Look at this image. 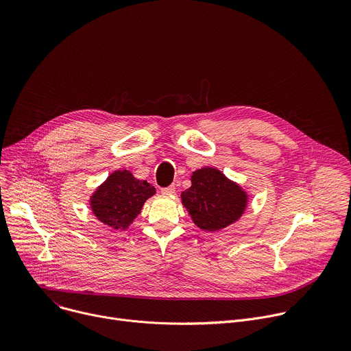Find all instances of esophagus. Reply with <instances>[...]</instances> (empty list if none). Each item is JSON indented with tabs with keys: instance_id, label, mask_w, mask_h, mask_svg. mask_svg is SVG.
<instances>
[{
	"instance_id": "esophagus-1",
	"label": "esophagus",
	"mask_w": 351,
	"mask_h": 351,
	"mask_svg": "<svg viewBox=\"0 0 351 351\" xmlns=\"http://www.w3.org/2000/svg\"><path fill=\"white\" fill-rule=\"evenodd\" d=\"M174 192H176V186H174V185H169V186L162 188V193H163V195H173Z\"/></svg>"
}]
</instances>
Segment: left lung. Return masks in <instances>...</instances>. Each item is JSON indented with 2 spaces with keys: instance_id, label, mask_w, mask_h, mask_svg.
I'll return each instance as SVG.
<instances>
[{
  "instance_id": "1",
  "label": "left lung",
  "mask_w": 351,
  "mask_h": 351,
  "mask_svg": "<svg viewBox=\"0 0 351 351\" xmlns=\"http://www.w3.org/2000/svg\"><path fill=\"white\" fill-rule=\"evenodd\" d=\"M181 202L195 226L213 232L239 221L250 197L219 169L202 167L192 173L191 186L181 192Z\"/></svg>"
}]
</instances>
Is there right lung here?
Masks as SVG:
<instances>
[{
  "label": "right lung",
  "mask_w": 351,
  "mask_h": 351,
  "mask_svg": "<svg viewBox=\"0 0 351 351\" xmlns=\"http://www.w3.org/2000/svg\"><path fill=\"white\" fill-rule=\"evenodd\" d=\"M154 193L156 188L146 180L134 177L125 169L115 170L95 189L89 205L99 221L114 230H125Z\"/></svg>",
  "instance_id": "add662e5"
}]
</instances>
